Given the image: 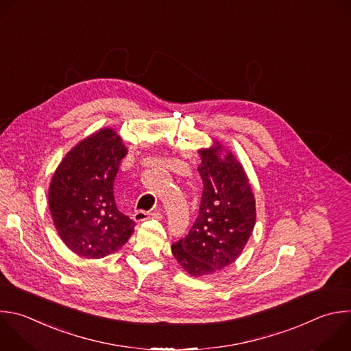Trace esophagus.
Instances as JSON below:
<instances>
[{
	"label": "esophagus",
	"instance_id": "obj_1",
	"mask_svg": "<svg viewBox=\"0 0 351 351\" xmlns=\"http://www.w3.org/2000/svg\"><path fill=\"white\" fill-rule=\"evenodd\" d=\"M160 213L158 212H154V213H150V212H145V210H138L135 215H134V220L135 221H145L150 217H158Z\"/></svg>",
	"mask_w": 351,
	"mask_h": 351
}]
</instances>
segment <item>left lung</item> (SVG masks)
<instances>
[{
    "instance_id": "obj_1",
    "label": "left lung",
    "mask_w": 351,
    "mask_h": 351,
    "mask_svg": "<svg viewBox=\"0 0 351 351\" xmlns=\"http://www.w3.org/2000/svg\"><path fill=\"white\" fill-rule=\"evenodd\" d=\"M198 149L204 191L189 234L172 245L182 269L193 277L210 276L243 254L256 223V201L243 164L217 139Z\"/></svg>"
}]
</instances>
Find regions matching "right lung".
I'll return each instance as SVG.
<instances>
[{
    "label": "right lung",
    "mask_w": 351,
    "mask_h": 351,
    "mask_svg": "<svg viewBox=\"0 0 351 351\" xmlns=\"http://www.w3.org/2000/svg\"><path fill=\"white\" fill-rule=\"evenodd\" d=\"M128 154L111 127L80 141L60 161L48 190L55 228L75 255L101 259L119 251L134 234L135 221L114 199V180Z\"/></svg>",
    "instance_id": "right-lung-1"
}]
</instances>
